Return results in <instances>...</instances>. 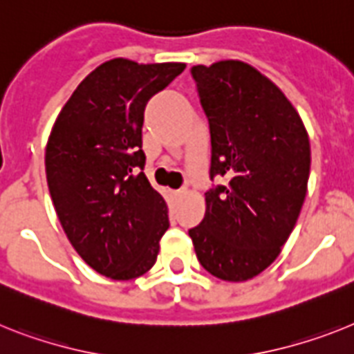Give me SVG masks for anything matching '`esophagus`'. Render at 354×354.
Wrapping results in <instances>:
<instances>
[{
    "label": "esophagus",
    "mask_w": 354,
    "mask_h": 354,
    "mask_svg": "<svg viewBox=\"0 0 354 354\" xmlns=\"http://www.w3.org/2000/svg\"><path fill=\"white\" fill-rule=\"evenodd\" d=\"M187 187H182V189H178V191H174V196H176V198H182V196H185L187 194Z\"/></svg>",
    "instance_id": "34e87169"
}]
</instances>
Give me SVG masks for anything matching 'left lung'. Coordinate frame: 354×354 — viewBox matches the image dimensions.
Wrapping results in <instances>:
<instances>
[{
    "label": "left lung",
    "instance_id": "obj_1",
    "mask_svg": "<svg viewBox=\"0 0 354 354\" xmlns=\"http://www.w3.org/2000/svg\"><path fill=\"white\" fill-rule=\"evenodd\" d=\"M210 127V180L203 221L189 230L214 277L241 283L281 254L310 178V138L299 113L270 79L241 61L192 66Z\"/></svg>",
    "mask_w": 354,
    "mask_h": 354
}]
</instances>
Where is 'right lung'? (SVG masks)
<instances>
[{"instance_id":"add662e5","label":"right lung","mask_w":354,"mask_h":354,"mask_svg":"<svg viewBox=\"0 0 354 354\" xmlns=\"http://www.w3.org/2000/svg\"><path fill=\"white\" fill-rule=\"evenodd\" d=\"M183 62L111 59L77 86L50 133V196L71 246L115 281L153 268L169 228L167 205L144 174V111Z\"/></svg>"}]
</instances>
